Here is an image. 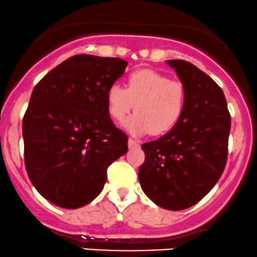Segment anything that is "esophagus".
I'll return each mask as SVG.
<instances>
[{
	"label": "esophagus",
	"instance_id": "esophagus-1",
	"mask_svg": "<svg viewBox=\"0 0 257 257\" xmlns=\"http://www.w3.org/2000/svg\"><path fill=\"white\" fill-rule=\"evenodd\" d=\"M137 147H139L137 141H135L134 138H128V148L132 149V148H137Z\"/></svg>",
	"mask_w": 257,
	"mask_h": 257
}]
</instances>
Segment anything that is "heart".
<instances>
[{"mask_svg":"<svg viewBox=\"0 0 257 257\" xmlns=\"http://www.w3.org/2000/svg\"><path fill=\"white\" fill-rule=\"evenodd\" d=\"M136 112L123 121L130 134L139 136L151 130L162 135L172 130L182 116L186 90L181 82L172 81L161 72L142 69L128 75L126 88L118 83L107 90V107L114 120H122L135 107Z\"/></svg>","mask_w":257,"mask_h":257,"instance_id":"heart-1","label":"heart"}]
</instances>
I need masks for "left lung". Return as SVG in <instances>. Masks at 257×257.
<instances>
[{
    "label": "left lung",
    "mask_w": 257,
    "mask_h": 257,
    "mask_svg": "<svg viewBox=\"0 0 257 257\" xmlns=\"http://www.w3.org/2000/svg\"><path fill=\"white\" fill-rule=\"evenodd\" d=\"M186 90L179 122L142 145L138 179L160 207L180 211L200 201L220 179L227 161L231 116L223 90L208 75L181 59L167 61Z\"/></svg>",
    "instance_id": "1"
}]
</instances>
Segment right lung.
<instances>
[{
	"label": "right lung",
	"instance_id": "add662e5",
	"mask_svg": "<svg viewBox=\"0 0 257 257\" xmlns=\"http://www.w3.org/2000/svg\"><path fill=\"white\" fill-rule=\"evenodd\" d=\"M127 62L72 56L44 76L32 91L22 120L25 167L32 185L59 207H82L107 180V168L127 153V136L116 128L107 90Z\"/></svg>",
	"mask_w": 257,
	"mask_h": 257
}]
</instances>
